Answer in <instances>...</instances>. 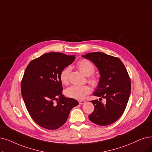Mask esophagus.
Wrapping results in <instances>:
<instances>
[{"mask_svg":"<svg viewBox=\"0 0 152 152\" xmlns=\"http://www.w3.org/2000/svg\"><path fill=\"white\" fill-rule=\"evenodd\" d=\"M86 103V101H85V100H80L79 101V104H80V105H83V104H85Z\"/></svg>","mask_w":152,"mask_h":152,"instance_id":"obj_1","label":"esophagus"}]
</instances>
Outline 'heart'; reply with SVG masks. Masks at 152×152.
Segmentation results:
<instances>
[{"instance_id": "1", "label": "heart", "mask_w": 152, "mask_h": 152, "mask_svg": "<svg viewBox=\"0 0 152 152\" xmlns=\"http://www.w3.org/2000/svg\"><path fill=\"white\" fill-rule=\"evenodd\" d=\"M77 66L83 74L88 76V82L95 87L98 85L99 81L96 78L91 75H92L95 68L94 65L86 59H82L77 63ZM71 68L70 66H66L60 72L59 78L60 80L63 84L67 85L69 82L70 73ZM90 92V87L88 86H72L65 90V95L70 98L77 100L83 99L85 96Z\"/></svg>"}]
</instances>
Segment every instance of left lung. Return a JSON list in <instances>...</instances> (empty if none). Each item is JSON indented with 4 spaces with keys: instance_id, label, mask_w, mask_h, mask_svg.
<instances>
[{
    "instance_id": "left-lung-1",
    "label": "left lung",
    "mask_w": 152,
    "mask_h": 152,
    "mask_svg": "<svg viewBox=\"0 0 152 152\" xmlns=\"http://www.w3.org/2000/svg\"><path fill=\"white\" fill-rule=\"evenodd\" d=\"M83 57L92 61L100 74L98 87L94 95L106 99L105 104L99 100L90 101L95 109L88 118L100 126L114 123L122 116L128 103L131 82L124 64L118 57L96 52L87 53Z\"/></svg>"
}]
</instances>
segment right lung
Here are the masks:
<instances>
[{
	"instance_id": "1",
	"label": "right lung",
	"mask_w": 152,
	"mask_h": 152,
	"mask_svg": "<svg viewBox=\"0 0 152 152\" xmlns=\"http://www.w3.org/2000/svg\"><path fill=\"white\" fill-rule=\"evenodd\" d=\"M75 59V56L50 52L32 60L27 66L21 82L22 96L30 117L42 128H60L72 109L79 104L64 96L59 78Z\"/></svg>"
}]
</instances>
